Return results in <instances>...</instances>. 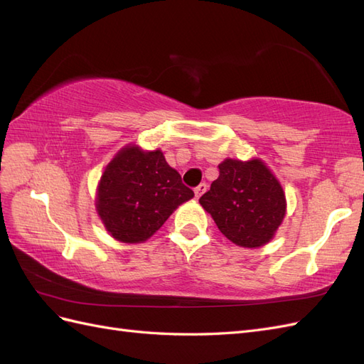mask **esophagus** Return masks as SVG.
<instances>
[{"label": "esophagus", "mask_w": 364, "mask_h": 364, "mask_svg": "<svg viewBox=\"0 0 364 364\" xmlns=\"http://www.w3.org/2000/svg\"><path fill=\"white\" fill-rule=\"evenodd\" d=\"M205 191H206V183H200L199 186H196V188H194V194H196L197 199H199V197H200Z\"/></svg>", "instance_id": "obj_1"}]
</instances>
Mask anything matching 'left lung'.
Listing matches in <instances>:
<instances>
[{
	"instance_id": "obj_1",
	"label": "left lung",
	"mask_w": 364,
	"mask_h": 364,
	"mask_svg": "<svg viewBox=\"0 0 364 364\" xmlns=\"http://www.w3.org/2000/svg\"><path fill=\"white\" fill-rule=\"evenodd\" d=\"M218 178L199 202L228 240L241 247H261L282 223L287 202L279 181L259 159H225Z\"/></svg>"
}]
</instances>
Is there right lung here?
<instances>
[{
	"mask_svg": "<svg viewBox=\"0 0 364 364\" xmlns=\"http://www.w3.org/2000/svg\"><path fill=\"white\" fill-rule=\"evenodd\" d=\"M194 197L161 150L127 146L107 164L97 188V213L107 232L123 243H142L173 211Z\"/></svg>",
	"mask_w": 364,
	"mask_h": 364,
	"instance_id": "add662e5",
	"label": "right lung"
}]
</instances>
